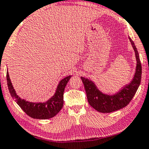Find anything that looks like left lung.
<instances>
[{
    "mask_svg": "<svg viewBox=\"0 0 149 149\" xmlns=\"http://www.w3.org/2000/svg\"><path fill=\"white\" fill-rule=\"evenodd\" d=\"M129 39L135 51L136 60L135 75L132 81L130 84H126L116 94L108 95L100 91L92 80L84 77H81V80L83 82L85 91L86 92L88 103L97 111L102 113H110L119 110L127 106L135 96L141 84L142 67H141L139 55L133 40L130 37Z\"/></svg>",
    "mask_w": 149,
    "mask_h": 149,
    "instance_id": "1",
    "label": "left lung"
}]
</instances>
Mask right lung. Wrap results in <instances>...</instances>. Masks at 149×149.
<instances>
[{
	"instance_id": "obj_1",
	"label": "right lung",
	"mask_w": 149,
	"mask_h": 149,
	"mask_svg": "<svg viewBox=\"0 0 149 149\" xmlns=\"http://www.w3.org/2000/svg\"><path fill=\"white\" fill-rule=\"evenodd\" d=\"M71 76H69L62 79L58 83L55 94L43 103H33L22 99L16 94L15 90L10 79L8 72H6V80L10 93L22 109L27 115L33 119H47L53 118L60 111L63 106V93L65 86Z\"/></svg>"
}]
</instances>
